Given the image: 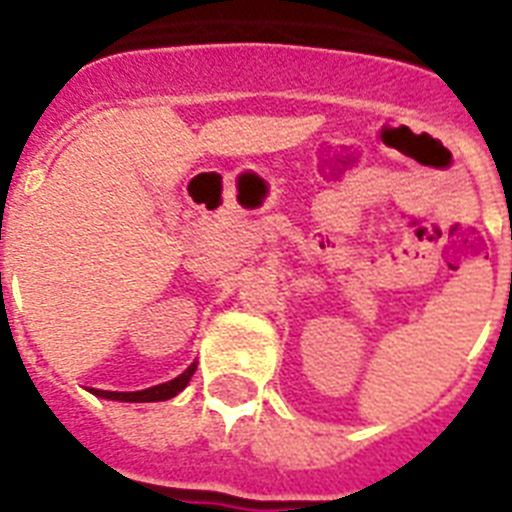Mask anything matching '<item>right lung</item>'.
Here are the masks:
<instances>
[{
    "label": "right lung",
    "instance_id": "obj_1",
    "mask_svg": "<svg viewBox=\"0 0 512 512\" xmlns=\"http://www.w3.org/2000/svg\"><path fill=\"white\" fill-rule=\"evenodd\" d=\"M193 372H196V364L188 366V369H185L180 377H175V380L154 385V388L135 390V393H116V390H95V388H92V393L100 398H111V401H135V404H146V401H167V398L177 396V393L191 382Z\"/></svg>",
    "mask_w": 512,
    "mask_h": 512
}]
</instances>
